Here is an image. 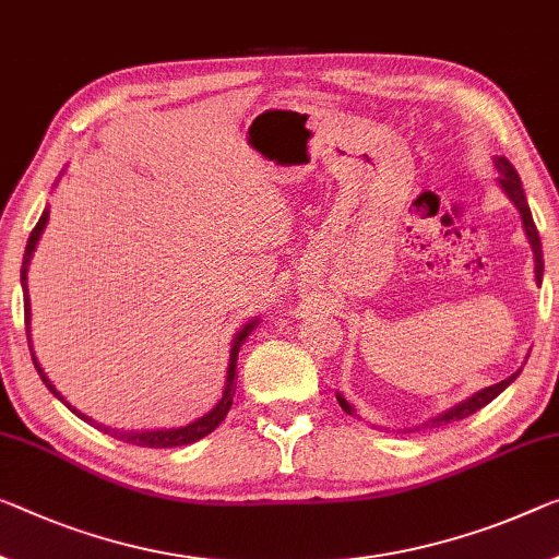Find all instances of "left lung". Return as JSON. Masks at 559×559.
<instances>
[{
	"instance_id": "left-lung-1",
	"label": "left lung",
	"mask_w": 559,
	"mask_h": 559,
	"mask_svg": "<svg viewBox=\"0 0 559 559\" xmlns=\"http://www.w3.org/2000/svg\"><path fill=\"white\" fill-rule=\"evenodd\" d=\"M495 167H497V171H500V177H497V185L502 187V192L510 197V202H512L514 207H518V212H520V217H522V227H525V235H527V242H530V247H532V254H535V282H537V285H543V272H545V262H543V245H539V231H537V227H535V219H532V212H530V204H527L525 190H522V182H520L518 169H514V167L510 165V159H504V157H497V159H495ZM520 372H522V369H518V372L510 374L508 380H502V382L492 384V388H485V390L475 392V394H472V397L462 400L460 405H454V407H450V409H444L442 415L429 417L427 423H423V427H440V425L454 423V419H465V417H469V415H475L477 409H483L485 405H489V402H492V400L497 397V394L508 390L510 384H512L514 380H518V374H520ZM337 402H340V407L347 412V415H355V417H359V415H357V409L352 407L349 402L345 400V394H340V392H337ZM415 429H419V427H417V425H415V427H407L405 432H415Z\"/></svg>"
}]
</instances>
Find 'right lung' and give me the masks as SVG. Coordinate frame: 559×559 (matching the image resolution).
Here are the masks:
<instances>
[{
  "label": "right lung",
  "instance_id": "right-lung-1",
  "mask_svg": "<svg viewBox=\"0 0 559 559\" xmlns=\"http://www.w3.org/2000/svg\"><path fill=\"white\" fill-rule=\"evenodd\" d=\"M49 222V207H45L41 212V217L37 222V227L32 229V235L27 239V247H24V260H22V292H24V324H27V342H29V349H32V334H29V322H32V305H29V289H27V272H29V262H32V254L37 250V242L41 237V231H45ZM260 324V317H254L247 324H242V330L235 334V340H231V349H229V365H227V377H225V390H222V397L217 405H214L207 415L197 417L194 423L185 425V427H169V429H115V427H107L97 423V419H92L90 415H84L76 407H72L70 402L64 400V394L59 392L55 384L49 382V377L45 374V369L39 367L37 357H34V349H32V359H34V367H37V372L41 377V382L47 384V390L55 394V397L67 405V409H72L76 417L84 419V423H90L92 427H97L99 432L117 437V440L122 442H130L136 444V448H154V450H162V448H179V444H192L197 440H202V437H207L210 432H214L222 425V419L227 417V412L231 407V397H235V390H237V355H239V347L245 345V340L250 337L252 330Z\"/></svg>",
  "mask_w": 559,
  "mask_h": 559
}]
</instances>
